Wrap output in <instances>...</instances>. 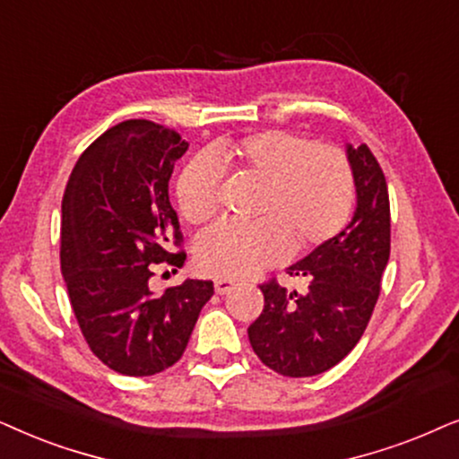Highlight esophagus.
<instances>
[{
    "label": "esophagus",
    "mask_w": 459,
    "mask_h": 459,
    "mask_svg": "<svg viewBox=\"0 0 459 459\" xmlns=\"http://www.w3.org/2000/svg\"><path fill=\"white\" fill-rule=\"evenodd\" d=\"M213 287H216V293H220V296H224V293H229L230 290H235V281H230V279H216V281H213Z\"/></svg>",
    "instance_id": "34e87169"
}]
</instances>
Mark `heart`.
Masks as SVG:
<instances>
[{
    "mask_svg": "<svg viewBox=\"0 0 459 459\" xmlns=\"http://www.w3.org/2000/svg\"><path fill=\"white\" fill-rule=\"evenodd\" d=\"M220 168L260 185L249 226H216L199 237L195 262L218 279H243L335 237L352 210L348 161L332 146L290 132L264 130L224 140L210 157H195L176 182V204L186 222L204 224L218 210Z\"/></svg>",
    "mask_w": 459,
    "mask_h": 459,
    "instance_id": "1",
    "label": "heart"
}]
</instances>
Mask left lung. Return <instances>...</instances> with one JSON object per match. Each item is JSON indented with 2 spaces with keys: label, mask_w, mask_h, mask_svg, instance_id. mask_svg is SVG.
Instances as JSON below:
<instances>
[{
  "label": "left lung",
  "mask_w": 459,
  "mask_h": 459,
  "mask_svg": "<svg viewBox=\"0 0 459 459\" xmlns=\"http://www.w3.org/2000/svg\"><path fill=\"white\" fill-rule=\"evenodd\" d=\"M357 207L342 233L287 271L307 291L262 285L264 310L247 329L260 361L290 377L323 374L357 346L380 296L390 255L388 186L368 144H346Z\"/></svg>",
  "instance_id": "left-lung-1"
}]
</instances>
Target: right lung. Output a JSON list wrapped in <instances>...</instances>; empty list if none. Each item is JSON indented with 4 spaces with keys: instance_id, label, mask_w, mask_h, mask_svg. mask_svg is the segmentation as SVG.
Returning a JSON list of instances; mask_svg holds the SVG:
<instances>
[{
    "instance_id": "obj_1",
    "label": "right lung",
    "mask_w": 459,
    "mask_h": 459,
    "mask_svg": "<svg viewBox=\"0 0 459 459\" xmlns=\"http://www.w3.org/2000/svg\"><path fill=\"white\" fill-rule=\"evenodd\" d=\"M188 143L152 121L130 119L94 140L66 185L60 268L91 352L124 376H152L185 352L212 281L151 290L152 264L180 268L186 254L169 204L174 163Z\"/></svg>"
}]
</instances>
